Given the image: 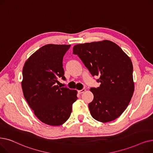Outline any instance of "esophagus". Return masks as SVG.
Returning <instances> with one entry per match:
<instances>
[{
  "instance_id": "34e87169",
  "label": "esophagus",
  "mask_w": 153,
  "mask_h": 153,
  "mask_svg": "<svg viewBox=\"0 0 153 153\" xmlns=\"http://www.w3.org/2000/svg\"><path fill=\"white\" fill-rule=\"evenodd\" d=\"M85 91H86V89H85V88H83V89H82V90H79V91H78V93H79V94H82V93H84Z\"/></svg>"
}]
</instances>
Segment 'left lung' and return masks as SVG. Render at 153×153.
<instances>
[{"label":"left lung","instance_id":"left-lung-1","mask_svg":"<svg viewBox=\"0 0 153 153\" xmlns=\"http://www.w3.org/2000/svg\"><path fill=\"white\" fill-rule=\"evenodd\" d=\"M77 55L92 76H99L98 88H91L93 100L88 107L92 117L102 123L114 120L124 112L134 93L130 58L110 40L75 45Z\"/></svg>","mask_w":153,"mask_h":153}]
</instances>
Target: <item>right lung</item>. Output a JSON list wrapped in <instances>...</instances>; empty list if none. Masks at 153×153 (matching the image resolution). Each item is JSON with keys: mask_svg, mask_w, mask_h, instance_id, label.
<instances>
[{"mask_svg": "<svg viewBox=\"0 0 153 153\" xmlns=\"http://www.w3.org/2000/svg\"><path fill=\"white\" fill-rule=\"evenodd\" d=\"M70 45L48 44L25 62L22 82L24 96L35 115L43 123L60 126L69 118L76 90L57 85L64 76L63 56Z\"/></svg>", "mask_w": 153, "mask_h": 153, "instance_id": "obj_1", "label": "right lung"}]
</instances>
